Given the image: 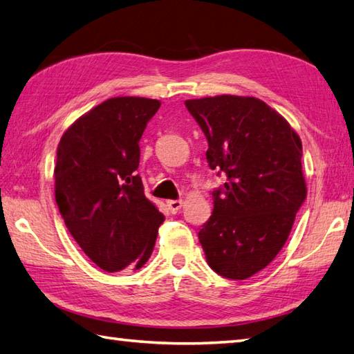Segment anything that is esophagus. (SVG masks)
Masks as SVG:
<instances>
[{
  "label": "esophagus",
  "instance_id": "obj_1",
  "mask_svg": "<svg viewBox=\"0 0 354 354\" xmlns=\"http://www.w3.org/2000/svg\"><path fill=\"white\" fill-rule=\"evenodd\" d=\"M167 207L170 209V213H178L183 207V201L176 199V201H167Z\"/></svg>",
  "mask_w": 354,
  "mask_h": 354
}]
</instances>
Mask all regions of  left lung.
I'll return each mask as SVG.
<instances>
[{"label": "left lung", "instance_id": "8db88e82", "mask_svg": "<svg viewBox=\"0 0 354 354\" xmlns=\"http://www.w3.org/2000/svg\"><path fill=\"white\" fill-rule=\"evenodd\" d=\"M185 106L207 137L209 169L227 178L213 192L199 242L214 272L245 280L281 251L306 199L301 140L255 97H204Z\"/></svg>", "mask_w": 354, "mask_h": 354}]
</instances>
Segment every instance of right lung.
<instances>
[{
	"label": "right lung",
	"instance_id": "1",
	"mask_svg": "<svg viewBox=\"0 0 354 354\" xmlns=\"http://www.w3.org/2000/svg\"><path fill=\"white\" fill-rule=\"evenodd\" d=\"M160 106L145 97L108 99L59 141L56 204L70 234L106 272L145 265L164 222L137 175L138 142Z\"/></svg>",
	"mask_w": 354,
	"mask_h": 354
}]
</instances>
